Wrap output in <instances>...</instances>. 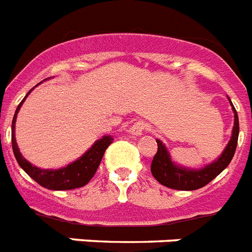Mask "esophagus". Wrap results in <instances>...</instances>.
Wrapping results in <instances>:
<instances>
[{"label":"esophagus","mask_w":252,"mask_h":252,"mask_svg":"<svg viewBox=\"0 0 252 252\" xmlns=\"http://www.w3.org/2000/svg\"><path fill=\"white\" fill-rule=\"evenodd\" d=\"M145 128H147V125H145V122L137 121V122H135V124L130 127V132H131V135H134V136H140V135L144 134Z\"/></svg>","instance_id":"34e87169"}]
</instances>
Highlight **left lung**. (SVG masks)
I'll return each mask as SVG.
<instances>
[{
  "label": "left lung",
  "mask_w": 252,
  "mask_h": 252,
  "mask_svg": "<svg viewBox=\"0 0 252 252\" xmlns=\"http://www.w3.org/2000/svg\"><path fill=\"white\" fill-rule=\"evenodd\" d=\"M228 100L231 103L232 111L234 113V124L233 128H232L231 140L227 144V147L223 150L220 157L216 159L213 163H210V164L205 165L204 168L191 169L186 168V167H181V165L176 164L175 162H172L171 156H169L165 145L159 139H157L158 150H157V154L153 158L150 171H152V175L154 176V178L159 184H162L163 186H167L169 189H173V190H197V189L204 188L205 185L213 181L220 172L227 168V165L231 163L234 152H236V148H237L238 132H240L237 112H236V108L233 107L229 98Z\"/></svg>",
  "instance_id": "1"
}]
</instances>
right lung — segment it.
Instances as JSON below:
<instances>
[{"mask_svg":"<svg viewBox=\"0 0 252 252\" xmlns=\"http://www.w3.org/2000/svg\"><path fill=\"white\" fill-rule=\"evenodd\" d=\"M32 90L28 92L25 98L18 105V108L15 111L14 118H12L11 143L15 158H16V160H18L19 165H20L21 168L29 175V177H32L40 186L48 189V190H72V189L83 188L95 175L96 169H98V167L100 164V160H102L103 156H104L105 149L111 145L113 139H112V136H103L102 139L96 140L92 145V148L88 152H85V154H83L80 158L76 159L75 162L70 163L66 167H63V168H38V167H35L32 163L28 162L27 159L21 156L18 144H16V139H15V122H16V116H18L19 111H20V107L23 105L24 100L27 99V96L29 95Z\"/></svg>","mask_w":252,"mask_h":252,"instance_id":"obj_1","label":"right lung"}]
</instances>
